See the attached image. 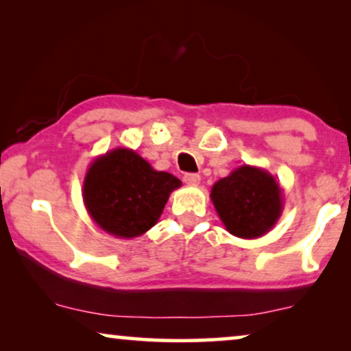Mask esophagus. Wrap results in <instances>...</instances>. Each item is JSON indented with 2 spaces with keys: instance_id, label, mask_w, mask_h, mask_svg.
I'll return each mask as SVG.
<instances>
[{
  "instance_id": "34e87169",
  "label": "esophagus",
  "mask_w": 351,
  "mask_h": 351,
  "mask_svg": "<svg viewBox=\"0 0 351 351\" xmlns=\"http://www.w3.org/2000/svg\"><path fill=\"white\" fill-rule=\"evenodd\" d=\"M201 180V177L198 174H185L184 176V182L186 185H198Z\"/></svg>"
}]
</instances>
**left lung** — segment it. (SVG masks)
I'll return each mask as SVG.
<instances>
[{
  "mask_svg": "<svg viewBox=\"0 0 351 351\" xmlns=\"http://www.w3.org/2000/svg\"><path fill=\"white\" fill-rule=\"evenodd\" d=\"M210 199L233 237L256 239L275 227L282 214V190L270 172L243 165L215 182Z\"/></svg>",
  "mask_w": 351,
  "mask_h": 351,
  "instance_id": "obj_1",
  "label": "left lung"
}]
</instances>
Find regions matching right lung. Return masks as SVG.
<instances>
[{
  "label": "right lung",
  "instance_id": "obj_1",
  "mask_svg": "<svg viewBox=\"0 0 351 351\" xmlns=\"http://www.w3.org/2000/svg\"><path fill=\"white\" fill-rule=\"evenodd\" d=\"M182 182L126 147L95 158L86 171L83 201L89 217L105 233L132 239L155 227L169 195Z\"/></svg>",
  "mask_w": 351,
  "mask_h": 351
}]
</instances>
